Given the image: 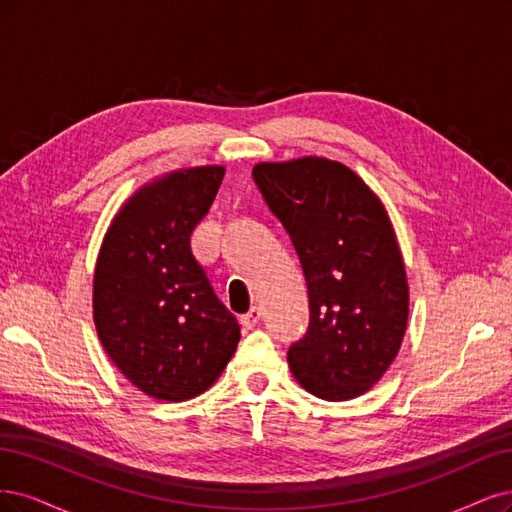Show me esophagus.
I'll return each instance as SVG.
<instances>
[{"label":"esophagus","instance_id":"esophagus-1","mask_svg":"<svg viewBox=\"0 0 512 512\" xmlns=\"http://www.w3.org/2000/svg\"><path fill=\"white\" fill-rule=\"evenodd\" d=\"M259 319H261L259 308H251L249 312H246V315L240 317V323H242L244 329H253V327L259 323Z\"/></svg>","mask_w":512,"mask_h":512}]
</instances>
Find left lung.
Here are the masks:
<instances>
[{
	"label": "left lung",
	"mask_w": 512,
	"mask_h": 512,
	"mask_svg": "<svg viewBox=\"0 0 512 512\" xmlns=\"http://www.w3.org/2000/svg\"><path fill=\"white\" fill-rule=\"evenodd\" d=\"M255 183L283 223L308 285L310 323L289 346L291 372L321 400L366 393L400 351L408 283L381 200L323 157L257 163Z\"/></svg>",
	"instance_id": "1"
}]
</instances>
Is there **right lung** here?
I'll return each instance as SVG.
<instances>
[{"label": "right lung", "mask_w": 512, "mask_h": 512, "mask_svg": "<svg viewBox=\"0 0 512 512\" xmlns=\"http://www.w3.org/2000/svg\"><path fill=\"white\" fill-rule=\"evenodd\" d=\"M225 168L178 170L131 195L93 276V319L108 357L155 400L204 393L236 353L240 325L191 251Z\"/></svg>", "instance_id": "obj_1"}]
</instances>
